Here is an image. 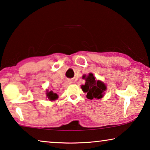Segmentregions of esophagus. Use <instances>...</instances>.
Wrapping results in <instances>:
<instances>
[{
  "instance_id": "1",
  "label": "esophagus",
  "mask_w": 150,
  "mask_h": 150,
  "mask_svg": "<svg viewBox=\"0 0 150 150\" xmlns=\"http://www.w3.org/2000/svg\"><path fill=\"white\" fill-rule=\"evenodd\" d=\"M72 84V81H70V80H66V82L64 83V87H67L68 86H69L70 84Z\"/></svg>"
}]
</instances>
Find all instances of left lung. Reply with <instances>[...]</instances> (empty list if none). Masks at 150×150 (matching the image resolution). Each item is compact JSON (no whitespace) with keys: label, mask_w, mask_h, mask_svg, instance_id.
<instances>
[{"label":"left lung","mask_w":150,"mask_h":150,"mask_svg":"<svg viewBox=\"0 0 150 150\" xmlns=\"http://www.w3.org/2000/svg\"><path fill=\"white\" fill-rule=\"evenodd\" d=\"M83 79H85L84 85L81 86L82 91L87 93L86 97L88 99L92 100L94 98L100 99L104 96V92L106 90V86L100 80H96L93 74L90 73L87 76L84 75Z\"/></svg>","instance_id":"left-lung-1"}]
</instances>
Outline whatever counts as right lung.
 <instances>
[{"label":"right lung","mask_w":150,"mask_h":150,"mask_svg":"<svg viewBox=\"0 0 150 150\" xmlns=\"http://www.w3.org/2000/svg\"><path fill=\"white\" fill-rule=\"evenodd\" d=\"M46 92H46V96H47L48 99L51 100V101H52V100H55L58 98L57 94L54 93L52 91H50V92L46 91Z\"/></svg>","instance_id":"right-lung-1"}]
</instances>
